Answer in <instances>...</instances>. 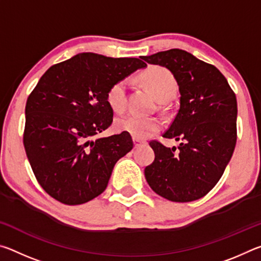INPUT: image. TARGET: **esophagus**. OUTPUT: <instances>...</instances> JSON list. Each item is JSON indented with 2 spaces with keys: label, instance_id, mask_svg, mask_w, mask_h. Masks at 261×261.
<instances>
[{
  "label": "esophagus",
  "instance_id": "34e87169",
  "mask_svg": "<svg viewBox=\"0 0 261 261\" xmlns=\"http://www.w3.org/2000/svg\"><path fill=\"white\" fill-rule=\"evenodd\" d=\"M134 141H135V147H139V146H141V145H145V144H146V141H145V140L137 139V138H135V139H134Z\"/></svg>",
  "mask_w": 261,
  "mask_h": 261
}]
</instances>
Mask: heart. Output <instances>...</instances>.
I'll return each instance as SVG.
<instances>
[{"mask_svg": "<svg viewBox=\"0 0 261 261\" xmlns=\"http://www.w3.org/2000/svg\"><path fill=\"white\" fill-rule=\"evenodd\" d=\"M140 82L147 87L159 100L173 98L177 91V81L169 70L153 65L140 74ZM106 100L113 112L122 114L127 105V86L124 79L113 83L106 93ZM162 122L158 117H144L137 115L121 117L115 122V129L126 132L137 139H146L161 130Z\"/></svg>", "mask_w": 261, "mask_h": 261, "instance_id": "heart-1", "label": "heart"}]
</instances>
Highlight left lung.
<instances>
[{
  "mask_svg": "<svg viewBox=\"0 0 261 261\" xmlns=\"http://www.w3.org/2000/svg\"><path fill=\"white\" fill-rule=\"evenodd\" d=\"M141 59L170 70L180 94L178 113L162 136L179 140V146L149 141L155 159L145 168V177L154 192L170 201L200 199L219 182L235 149L236 95L218 68L185 50Z\"/></svg>",
  "mask_w": 261,
  "mask_h": 261,
  "instance_id": "8db88e82",
  "label": "left lung"
}]
</instances>
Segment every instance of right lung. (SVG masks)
I'll return each instance as SVG.
<instances>
[{"mask_svg":"<svg viewBox=\"0 0 261 261\" xmlns=\"http://www.w3.org/2000/svg\"><path fill=\"white\" fill-rule=\"evenodd\" d=\"M145 67L136 57L82 53L42 74L26 101L23 143L35 178L51 198L81 205L107 188L115 163L134 141L126 132L96 138L113 123L106 93Z\"/></svg>","mask_w":261,"mask_h":261,"instance_id":"obj_1","label":"right lung"}]
</instances>
